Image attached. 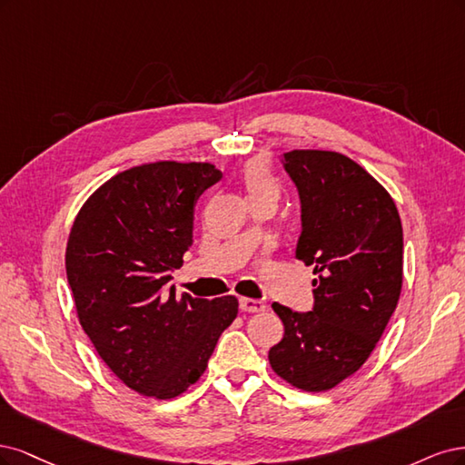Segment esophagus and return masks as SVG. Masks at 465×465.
<instances>
[{
	"label": "esophagus",
	"mask_w": 465,
	"mask_h": 465,
	"mask_svg": "<svg viewBox=\"0 0 465 465\" xmlns=\"http://www.w3.org/2000/svg\"><path fill=\"white\" fill-rule=\"evenodd\" d=\"M239 307H242V311H247V312H261V311L266 309L264 302H259V299H251V297L239 299Z\"/></svg>",
	"instance_id": "1"
}]
</instances>
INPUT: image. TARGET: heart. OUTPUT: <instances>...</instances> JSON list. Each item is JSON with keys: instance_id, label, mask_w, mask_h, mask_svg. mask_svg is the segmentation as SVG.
Here are the masks:
<instances>
[{"instance_id": "heart-1", "label": "heart", "mask_w": 465, "mask_h": 465, "mask_svg": "<svg viewBox=\"0 0 465 465\" xmlns=\"http://www.w3.org/2000/svg\"><path fill=\"white\" fill-rule=\"evenodd\" d=\"M243 185L249 193L251 203L262 201V199H276L280 197V182L272 173L271 166L261 158H252L245 162L242 170Z\"/></svg>"}]
</instances>
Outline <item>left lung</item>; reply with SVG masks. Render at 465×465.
<instances>
[{"instance_id": "8db88e82", "label": "left lung", "mask_w": 465, "mask_h": 465, "mask_svg": "<svg viewBox=\"0 0 465 465\" xmlns=\"http://www.w3.org/2000/svg\"><path fill=\"white\" fill-rule=\"evenodd\" d=\"M283 168L302 199L295 259L312 266L314 307L272 303L283 338L268 361L299 391L324 392L367 361L398 305L401 222L391 193L348 156L292 151Z\"/></svg>"}]
</instances>
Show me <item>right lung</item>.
<instances>
[{"label": "right lung", "mask_w": 465, "mask_h": 465, "mask_svg": "<svg viewBox=\"0 0 465 465\" xmlns=\"http://www.w3.org/2000/svg\"><path fill=\"white\" fill-rule=\"evenodd\" d=\"M220 177L208 162L141 163L102 183L71 226L65 271L79 322L102 361L143 396L183 394L237 317L235 295L168 288L193 243L199 194Z\"/></svg>", "instance_id": "1"}]
</instances>
